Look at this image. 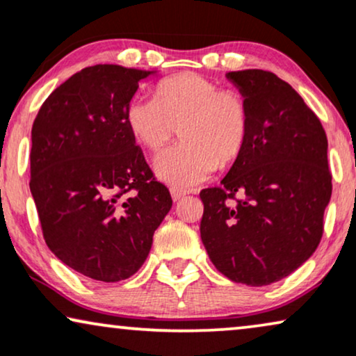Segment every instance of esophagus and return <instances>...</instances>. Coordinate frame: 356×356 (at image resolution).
I'll return each instance as SVG.
<instances>
[{
    "mask_svg": "<svg viewBox=\"0 0 356 356\" xmlns=\"http://www.w3.org/2000/svg\"><path fill=\"white\" fill-rule=\"evenodd\" d=\"M170 193H172L173 201H179V200H181L183 196H186V195H188L186 189L178 188V186H172V188H170Z\"/></svg>",
    "mask_w": 356,
    "mask_h": 356,
    "instance_id": "34e87169",
    "label": "esophagus"
}]
</instances>
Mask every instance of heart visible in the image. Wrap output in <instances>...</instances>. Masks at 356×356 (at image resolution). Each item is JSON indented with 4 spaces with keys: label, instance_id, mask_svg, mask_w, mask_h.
Masks as SVG:
<instances>
[{
    "label": "heart",
    "instance_id": "heart-1",
    "mask_svg": "<svg viewBox=\"0 0 356 356\" xmlns=\"http://www.w3.org/2000/svg\"><path fill=\"white\" fill-rule=\"evenodd\" d=\"M124 122L134 140L150 154H159L178 126L181 142L165 152L155 168L167 183L191 186L204 181L219 165H232L245 152L252 108L242 91L181 72L156 83L154 99L129 101Z\"/></svg>",
    "mask_w": 356,
    "mask_h": 356
}]
</instances>
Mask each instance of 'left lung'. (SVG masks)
<instances>
[{
	"label": "left lung",
	"instance_id": "1",
	"mask_svg": "<svg viewBox=\"0 0 356 356\" xmlns=\"http://www.w3.org/2000/svg\"><path fill=\"white\" fill-rule=\"evenodd\" d=\"M252 108L247 149L220 186L200 193L201 240L235 283L266 286L316 252L332 195L327 136L293 86L266 70L229 72Z\"/></svg>",
	"mask_w": 356,
	"mask_h": 356
}]
</instances>
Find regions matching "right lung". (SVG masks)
<instances>
[{
	"label": "right lung",
	"mask_w": 356,
	"mask_h": 356,
	"mask_svg": "<svg viewBox=\"0 0 356 356\" xmlns=\"http://www.w3.org/2000/svg\"><path fill=\"white\" fill-rule=\"evenodd\" d=\"M150 73L83 68L55 88L32 124L29 186L45 243L72 270L104 283L144 265L173 202L124 122Z\"/></svg>",
	"instance_id": "obj_1"
}]
</instances>
